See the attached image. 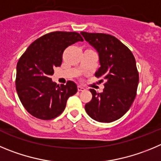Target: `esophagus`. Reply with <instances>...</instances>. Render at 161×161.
<instances>
[{"label":"esophagus","instance_id":"esophagus-1","mask_svg":"<svg viewBox=\"0 0 161 161\" xmlns=\"http://www.w3.org/2000/svg\"><path fill=\"white\" fill-rule=\"evenodd\" d=\"M78 91H85V88L82 87V86H78Z\"/></svg>","mask_w":161,"mask_h":161}]
</instances>
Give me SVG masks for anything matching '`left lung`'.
Masks as SVG:
<instances>
[{
    "mask_svg": "<svg viewBox=\"0 0 161 161\" xmlns=\"http://www.w3.org/2000/svg\"><path fill=\"white\" fill-rule=\"evenodd\" d=\"M81 34L98 53L100 67L95 77L106 79L102 93L90 89L92 98L85 105V110L96 121L113 122L129 110L136 96L139 72L136 59L131 50L114 36L87 32Z\"/></svg>",
    "mask_w": 161,
    "mask_h": 161,
    "instance_id": "left-lung-1",
    "label": "left lung"
}]
</instances>
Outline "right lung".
<instances>
[{
    "label": "right lung",
    "instance_id": "add662e5",
    "mask_svg": "<svg viewBox=\"0 0 161 161\" xmlns=\"http://www.w3.org/2000/svg\"><path fill=\"white\" fill-rule=\"evenodd\" d=\"M83 41L77 32L56 31L32 43L17 64L16 89L21 103L30 115L43 120L56 118L64 111L67 99L78 91L77 85L52 82L53 69L60 66L68 46Z\"/></svg>",
    "mask_w": 161,
    "mask_h": 161
}]
</instances>
